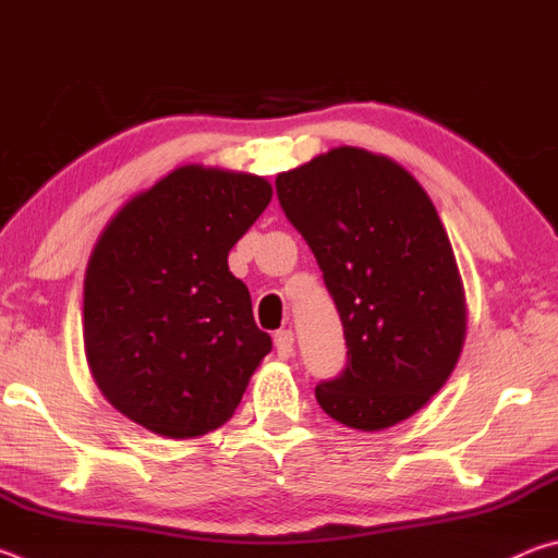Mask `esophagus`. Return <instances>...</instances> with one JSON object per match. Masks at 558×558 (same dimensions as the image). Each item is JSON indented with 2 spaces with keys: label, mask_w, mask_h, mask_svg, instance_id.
Returning a JSON list of instances; mask_svg holds the SVG:
<instances>
[{
  "label": "esophagus",
  "mask_w": 558,
  "mask_h": 558,
  "mask_svg": "<svg viewBox=\"0 0 558 558\" xmlns=\"http://www.w3.org/2000/svg\"><path fill=\"white\" fill-rule=\"evenodd\" d=\"M276 352L280 359H288L295 352V335H292V329H280V332H276Z\"/></svg>",
  "instance_id": "34e87169"
}]
</instances>
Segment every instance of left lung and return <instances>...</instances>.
Listing matches in <instances>:
<instances>
[{
	"instance_id": "left-lung-1",
	"label": "left lung",
	"mask_w": 558,
	"mask_h": 558,
	"mask_svg": "<svg viewBox=\"0 0 558 558\" xmlns=\"http://www.w3.org/2000/svg\"><path fill=\"white\" fill-rule=\"evenodd\" d=\"M276 189L344 329L347 366L317 384V403L349 428L396 426L440 391L465 342V295L436 206L403 167L359 147L282 172Z\"/></svg>"
}]
</instances>
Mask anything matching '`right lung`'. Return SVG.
<instances>
[{
  "label": "right lung",
  "mask_w": 558,
  "mask_h": 558,
  "mask_svg": "<svg viewBox=\"0 0 558 558\" xmlns=\"http://www.w3.org/2000/svg\"><path fill=\"white\" fill-rule=\"evenodd\" d=\"M263 177L186 165L118 211L93 248L83 339L102 396L167 438L231 418L272 342L229 251L270 204Z\"/></svg>",
  "instance_id": "add662e5"
}]
</instances>
